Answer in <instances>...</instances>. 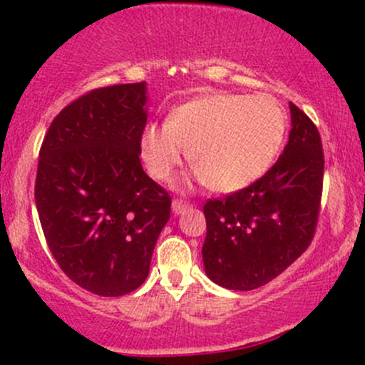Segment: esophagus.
Masks as SVG:
<instances>
[{
    "mask_svg": "<svg viewBox=\"0 0 365 365\" xmlns=\"http://www.w3.org/2000/svg\"><path fill=\"white\" fill-rule=\"evenodd\" d=\"M190 206H192L190 202H187V200H182V199H173V204H171L175 215H182V212H185Z\"/></svg>",
    "mask_w": 365,
    "mask_h": 365,
    "instance_id": "esophagus-1",
    "label": "esophagus"
}]
</instances>
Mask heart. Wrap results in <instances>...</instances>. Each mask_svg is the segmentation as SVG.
I'll use <instances>...</instances> for the list:
<instances>
[{"label": "heart", "mask_w": 365, "mask_h": 365, "mask_svg": "<svg viewBox=\"0 0 365 365\" xmlns=\"http://www.w3.org/2000/svg\"><path fill=\"white\" fill-rule=\"evenodd\" d=\"M287 125V113L273 96L212 92L175 108L165 125H148L140 153L149 173L166 182L188 149L197 178L211 190L232 194L266 175Z\"/></svg>", "instance_id": "obj_1"}]
</instances>
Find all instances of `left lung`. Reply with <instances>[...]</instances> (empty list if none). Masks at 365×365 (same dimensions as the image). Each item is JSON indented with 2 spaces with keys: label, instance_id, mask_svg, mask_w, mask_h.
I'll return each instance as SVG.
<instances>
[{
  "label": "left lung",
  "instance_id": "8db88e82",
  "mask_svg": "<svg viewBox=\"0 0 365 365\" xmlns=\"http://www.w3.org/2000/svg\"><path fill=\"white\" fill-rule=\"evenodd\" d=\"M292 130L278 161L252 185L204 204L206 273L230 290H255L311 245L319 217L324 153L319 130L290 103Z\"/></svg>",
  "mask_w": 365,
  "mask_h": 365
}]
</instances>
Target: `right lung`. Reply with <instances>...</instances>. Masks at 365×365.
Instances as JSON below:
<instances>
[{
    "label": "right lung",
    "instance_id": "add662e5",
    "mask_svg": "<svg viewBox=\"0 0 365 365\" xmlns=\"http://www.w3.org/2000/svg\"><path fill=\"white\" fill-rule=\"evenodd\" d=\"M145 82L86 92L46 132L36 206L53 257L83 290L121 297L149 274L171 197L145 175Z\"/></svg>",
    "mask_w": 365,
    "mask_h": 365
}]
</instances>
